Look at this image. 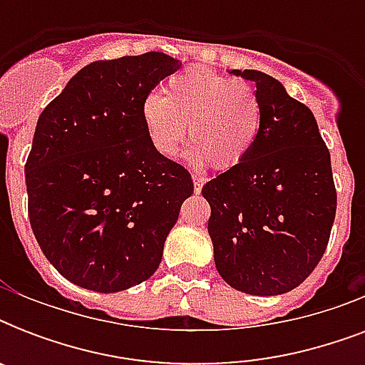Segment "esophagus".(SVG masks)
<instances>
[{"mask_svg":"<svg viewBox=\"0 0 365 365\" xmlns=\"http://www.w3.org/2000/svg\"><path fill=\"white\" fill-rule=\"evenodd\" d=\"M205 185V178L202 176H193V189L195 193H200V189Z\"/></svg>","mask_w":365,"mask_h":365,"instance_id":"obj_1","label":"esophagus"}]
</instances>
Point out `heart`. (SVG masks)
Instances as JSON below:
<instances>
[{
	"label": "heart",
	"mask_w": 365,
	"mask_h": 365,
	"mask_svg": "<svg viewBox=\"0 0 365 365\" xmlns=\"http://www.w3.org/2000/svg\"><path fill=\"white\" fill-rule=\"evenodd\" d=\"M259 98L242 79L220 76L195 66L172 76L166 96L148 94L142 102V123L153 149L174 157L189 138V160L195 166L212 163L216 170L240 165L259 132Z\"/></svg>",
	"instance_id": "b5f03b06"
}]
</instances>
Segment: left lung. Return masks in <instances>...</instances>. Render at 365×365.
Returning a JSON list of instances; mask_svg holds the SVG:
<instances>
[{"instance_id": "obj_1", "label": "left lung", "mask_w": 365, "mask_h": 365, "mask_svg": "<svg viewBox=\"0 0 365 365\" xmlns=\"http://www.w3.org/2000/svg\"><path fill=\"white\" fill-rule=\"evenodd\" d=\"M255 85L261 121L240 165L202 187L217 272L250 295L297 288L322 259L337 208L331 159L317 119L263 71L233 70Z\"/></svg>"}]
</instances>
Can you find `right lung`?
Segmentation results:
<instances>
[{
	"mask_svg": "<svg viewBox=\"0 0 365 365\" xmlns=\"http://www.w3.org/2000/svg\"><path fill=\"white\" fill-rule=\"evenodd\" d=\"M180 66L165 53L98 60L37 119L24 166L31 231L81 288L113 294L148 280L193 193L187 168L157 153L142 123L143 98Z\"/></svg>",
	"mask_w": 365,
	"mask_h": 365,
	"instance_id": "right-lung-1",
	"label": "right lung"
}]
</instances>
